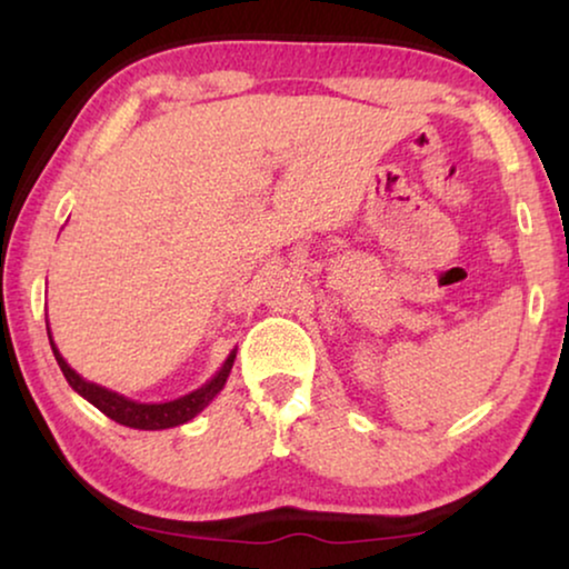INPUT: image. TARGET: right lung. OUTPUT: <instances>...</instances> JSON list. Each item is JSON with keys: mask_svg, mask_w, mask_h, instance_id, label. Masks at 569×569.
Here are the masks:
<instances>
[{"mask_svg": "<svg viewBox=\"0 0 569 569\" xmlns=\"http://www.w3.org/2000/svg\"><path fill=\"white\" fill-rule=\"evenodd\" d=\"M49 341H51L53 357H57L59 368H61V372H64L67 383L72 386L74 391L82 396V399H88L92 407L103 411L106 417H111L113 422H119L123 427H134V430H168V427H178V425L189 422V419L197 417L199 411L222 391L224 380H228L230 370H232V362H236V349H232L222 368L217 370V376L212 380H207V383L197 388V391L186 393L176 401H166V403H139V401L127 399V396L108 391V388H103V386L84 380L80 372H74L72 368H69L64 357L59 355V349L51 339V331H49Z\"/></svg>", "mask_w": 569, "mask_h": 569, "instance_id": "add662e5", "label": "right lung"}]
</instances>
